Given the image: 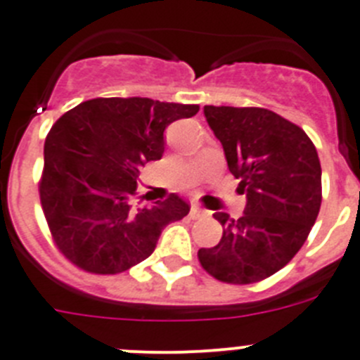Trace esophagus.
I'll return each mask as SVG.
<instances>
[{
	"instance_id": "obj_1",
	"label": "esophagus",
	"mask_w": 360,
	"mask_h": 360,
	"mask_svg": "<svg viewBox=\"0 0 360 360\" xmlns=\"http://www.w3.org/2000/svg\"><path fill=\"white\" fill-rule=\"evenodd\" d=\"M191 218H202V216H207V211H203V209H200L198 205H193V207H191Z\"/></svg>"
}]
</instances>
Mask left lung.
Listing matches in <instances>:
<instances>
[{
    "mask_svg": "<svg viewBox=\"0 0 360 360\" xmlns=\"http://www.w3.org/2000/svg\"><path fill=\"white\" fill-rule=\"evenodd\" d=\"M224 146L229 171L247 195L241 218H214L224 236L198 259L212 278L257 283L290 262L307 241L321 209V164L303 129L265 108L203 106Z\"/></svg>",
    "mask_w": 360,
    "mask_h": 360,
    "instance_id": "1",
    "label": "left lung"
}]
</instances>
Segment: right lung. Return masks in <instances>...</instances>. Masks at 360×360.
Here are the masks:
<instances>
[{"label":"right lung","instance_id":"1","mask_svg":"<svg viewBox=\"0 0 360 360\" xmlns=\"http://www.w3.org/2000/svg\"><path fill=\"white\" fill-rule=\"evenodd\" d=\"M196 104L148 97L91 98L66 111L44 141L39 198L57 249L91 274H119L144 262L165 225L189 212L171 193L135 207L141 167L164 155V131L196 115Z\"/></svg>","mask_w":360,"mask_h":360}]
</instances>
